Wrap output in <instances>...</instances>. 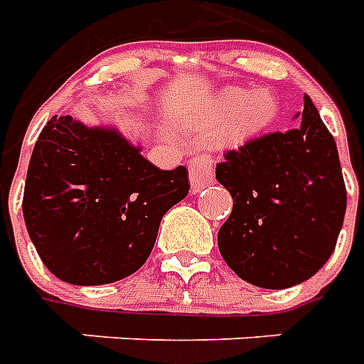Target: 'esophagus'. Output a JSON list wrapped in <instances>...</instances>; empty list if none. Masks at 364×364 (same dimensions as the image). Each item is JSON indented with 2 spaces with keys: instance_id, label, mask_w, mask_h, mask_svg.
I'll list each match as a JSON object with an SVG mask.
<instances>
[{
  "instance_id": "esophagus-1",
  "label": "esophagus",
  "mask_w": 364,
  "mask_h": 364,
  "mask_svg": "<svg viewBox=\"0 0 364 364\" xmlns=\"http://www.w3.org/2000/svg\"><path fill=\"white\" fill-rule=\"evenodd\" d=\"M214 179V164L210 156L198 154L189 159V181L193 191H200Z\"/></svg>"
}]
</instances>
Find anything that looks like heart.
Returning a JSON list of instances; mask_svg holds the SVG:
<instances>
[{
	"label": "heart",
	"mask_w": 364,
	"mask_h": 364,
	"mask_svg": "<svg viewBox=\"0 0 364 364\" xmlns=\"http://www.w3.org/2000/svg\"><path fill=\"white\" fill-rule=\"evenodd\" d=\"M274 111L277 103L267 91H255L250 95L245 90H230L216 97L205 112H200L195 127L213 130L228 122L224 128V138L230 142H240L259 132L273 119Z\"/></svg>",
	"instance_id": "1"
}]
</instances>
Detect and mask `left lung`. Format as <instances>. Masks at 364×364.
I'll list each match as a JSON object with an SVG mask.
<instances>
[{
	"mask_svg": "<svg viewBox=\"0 0 364 364\" xmlns=\"http://www.w3.org/2000/svg\"><path fill=\"white\" fill-rule=\"evenodd\" d=\"M216 179L234 200L218 250L240 279L289 289L326 265L343 226L347 191L336 140L310 97L300 127L228 150Z\"/></svg>",
	"mask_w": 364,
	"mask_h": 364,
	"instance_id": "1",
	"label": "left lung"
}]
</instances>
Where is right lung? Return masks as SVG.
I'll use <instances>...</instances> for the list:
<instances>
[{
  "instance_id": "right-lung-1",
  "label": "right lung",
  "mask_w": 364,
  "mask_h": 364,
  "mask_svg": "<svg viewBox=\"0 0 364 364\" xmlns=\"http://www.w3.org/2000/svg\"><path fill=\"white\" fill-rule=\"evenodd\" d=\"M189 173L164 171L112 130L54 114L28 164L23 216L46 269L72 284H107L142 267Z\"/></svg>"
}]
</instances>
